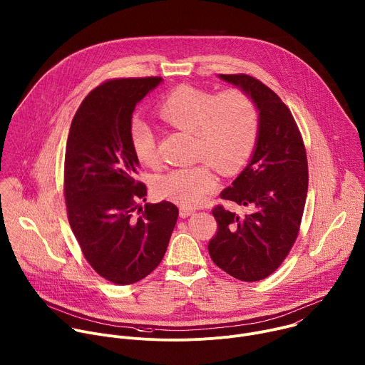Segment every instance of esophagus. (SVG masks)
Here are the masks:
<instances>
[{
  "mask_svg": "<svg viewBox=\"0 0 365 365\" xmlns=\"http://www.w3.org/2000/svg\"><path fill=\"white\" fill-rule=\"evenodd\" d=\"M193 214H195V210H190V207H187V206H180V211H179L180 218H187Z\"/></svg>",
  "mask_w": 365,
  "mask_h": 365,
  "instance_id": "1",
  "label": "esophagus"
}]
</instances>
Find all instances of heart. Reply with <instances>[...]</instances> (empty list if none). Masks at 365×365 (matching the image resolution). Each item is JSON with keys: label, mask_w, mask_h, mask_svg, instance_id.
Returning a JSON list of instances; mask_svg holds the SVG:
<instances>
[{"label": "heart", "mask_w": 365, "mask_h": 365, "mask_svg": "<svg viewBox=\"0 0 365 365\" xmlns=\"http://www.w3.org/2000/svg\"><path fill=\"white\" fill-rule=\"evenodd\" d=\"M159 117L169 125L193 134L195 155L210 162L224 175L235 173L247 160L257 134V113L241 91L227 89L217 95L179 86L159 106ZM130 144L135 159L147 168L158 165L155 140L143 121L130 125ZM217 185L206 166L175 169L155 179L160 197L183 206H196Z\"/></svg>", "instance_id": "1"}]
</instances>
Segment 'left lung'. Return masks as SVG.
<instances>
[{
	"mask_svg": "<svg viewBox=\"0 0 365 365\" xmlns=\"http://www.w3.org/2000/svg\"><path fill=\"white\" fill-rule=\"evenodd\" d=\"M240 88L258 111V131L251 159L221 197L247 206L237 215L224 206L214 207L217 235L207 250L212 262L242 282L270 276L296 241L307 195V160L300 131L290 110L258 79L220 75Z\"/></svg>",
	"mask_w": 365,
	"mask_h": 365,
	"instance_id": "left-lung-1",
	"label": "left lung"
}]
</instances>
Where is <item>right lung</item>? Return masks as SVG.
<instances>
[{
	"label": "right lung",
	"instance_id": "right-lung-1",
	"mask_svg": "<svg viewBox=\"0 0 365 365\" xmlns=\"http://www.w3.org/2000/svg\"><path fill=\"white\" fill-rule=\"evenodd\" d=\"M162 81L101 83L82 101L68 135L63 185L69 224L86 262L114 284H133L160 264L179 215L168 200L137 205L147 187L137 180L131 118L137 103Z\"/></svg>",
	"mask_w": 365,
	"mask_h": 365
}]
</instances>
